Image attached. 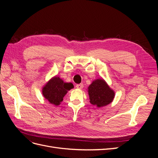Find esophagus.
I'll return each instance as SVG.
<instances>
[{"label":"esophagus","mask_w":158,"mask_h":158,"mask_svg":"<svg viewBox=\"0 0 158 158\" xmlns=\"http://www.w3.org/2000/svg\"><path fill=\"white\" fill-rule=\"evenodd\" d=\"M76 87L78 89H82L84 87V85L83 84H76Z\"/></svg>","instance_id":"esophagus-1"}]
</instances>
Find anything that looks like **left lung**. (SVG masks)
Returning a JSON list of instances; mask_svg holds the SVG:
<instances>
[{"instance_id": "1", "label": "left lung", "mask_w": 158, "mask_h": 158, "mask_svg": "<svg viewBox=\"0 0 158 158\" xmlns=\"http://www.w3.org/2000/svg\"><path fill=\"white\" fill-rule=\"evenodd\" d=\"M88 94L89 102L98 107L111 103L114 97V91L103 79H97L92 82L88 87Z\"/></svg>"}]
</instances>
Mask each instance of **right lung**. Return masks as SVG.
Instances as JSON below:
<instances>
[{"label": "right lung", "mask_w": 158, "mask_h": 158, "mask_svg": "<svg viewBox=\"0 0 158 158\" xmlns=\"http://www.w3.org/2000/svg\"><path fill=\"white\" fill-rule=\"evenodd\" d=\"M73 88L74 85L72 83L64 82L59 77L55 76L43 88L42 94L51 104L57 106L63 102V98L68 91Z\"/></svg>", "instance_id": "obj_1"}]
</instances>
